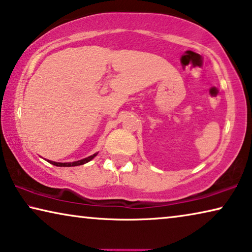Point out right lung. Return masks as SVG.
Returning a JSON list of instances; mask_svg holds the SVG:
<instances>
[{
	"mask_svg": "<svg viewBox=\"0 0 252 252\" xmlns=\"http://www.w3.org/2000/svg\"><path fill=\"white\" fill-rule=\"evenodd\" d=\"M96 154H98V153H94V156H90V157H88L86 158H82V160H79V161H75V162H64V163H62V162H54V161H50V160H48V162H49V163L54 164V165H56V166H76V165H82L84 163H88V162L91 161L92 158H94L96 156Z\"/></svg>",
	"mask_w": 252,
	"mask_h": 252,
	"instance_id": "add662e5",
	"label": "right lung"
}]
</instances>
